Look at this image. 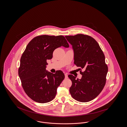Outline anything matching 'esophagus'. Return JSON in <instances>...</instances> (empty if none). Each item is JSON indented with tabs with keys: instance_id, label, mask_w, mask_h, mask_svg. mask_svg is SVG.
<instances>
[{
	"instance_id": "1",
	"label": "esophagus",
	"mask_w": 127,
	"mask_h": 127,
	"mask_svg": "<svg viewBox=\"0 0 127 127\" xmlns=\"http://www.w3.org/2000/svg\"><path fill=\"white\" fill-rule=\"evenodd\" d=\"M65 78L67 79L68 78V76H67V74H65Z\"/></svg>"
}]
</instances>
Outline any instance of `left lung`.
<instances>
[{"label": "left lung", "mask_w": 127, "mask_h": 127, "mask_svg": "<svg viewBox=\"0 0 127 127\" xmlns=\"http://www.w3.org/2000/svg\"><path fill=\"white\" fill-rule=\"evenodd\" d=\"M65 37L72 46L74 64L81 67L79 69L82 75L80 79L68 75L72 81L70 93L78 101H90L100 94L106 84L108 67L105 56L98 44L91 36L79 34ZM81 68L84 72L81 71Z\"/></svg>", "instance_id": "1"}]
</instances>
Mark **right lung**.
I'll return each mask as SVG.
<instances>
[{"label": "right lung", "mask_w": 127, "mask_h": 127, "mask_svg": "<svg viewBox=\"0 0 127 127\" xmlns=\"http://www.w3.org/2000/svg\"><path fill=\"white\" fill-rule=\"evenodd\" d=\"M61 46L69 47L63 36H38L28 44L21 56L18 75L22 86L27 95L36 102L52 100L65 78L61 70L53 74L46 69L47 60L51 59L55 49Z\"/></svg>", "instance_id": "right-lung-1"}]
</instances>
